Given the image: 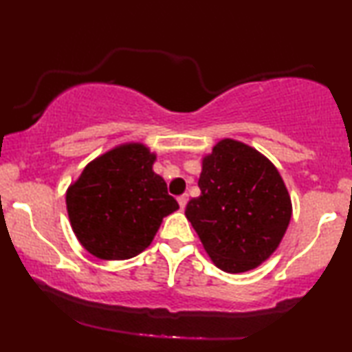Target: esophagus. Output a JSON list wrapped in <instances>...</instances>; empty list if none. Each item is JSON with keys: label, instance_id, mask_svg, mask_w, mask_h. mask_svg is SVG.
<instances>
[{"label": "esophagus", "instance_id": "34e87169", "mask_svg": "<svg viewBox=\"0 0 352 352\" xmlns=\"http://www.w3.org/2000/svg\"><path fill=\"white\" fill-rule=\"evenodd\" d=\"M187 201H189V195H187V194H182V195L177 197V204H179L181 210H184V208H186Z\"/></svg>", "mask_w": 352, "mask_h": 352}]
</instances>
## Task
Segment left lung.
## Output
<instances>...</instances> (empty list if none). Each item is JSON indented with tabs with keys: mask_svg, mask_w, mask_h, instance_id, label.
Listing matches in <instances>:
<instances>
[{
	"mask_svg": "<svg viewBox=\"0 0 352 352\" xmlns=\"http://www.w3.org/2000/svg\"><path fill=\"white\" fill-rule=\"evenodd\" d=\"M201 194L186 218L221 271L256 269L280 245L292 199L274 163L248 144L224 138L201 158Z\"/></svg>",
	"mask_w": 352,
	"mask_h": 352,
	"instance_id": "8db88e82",
	"label": "left lung"
}]
</instances>
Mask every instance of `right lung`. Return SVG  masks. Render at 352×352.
I'll return each instance as SVG.
<instances>
[{
    "label": "right lung",
    "mask_w": 352,
    "mask_h": 352,
    "mask_svg": "<svg viewBox=\"0 0 352 352\" xmlns=\"http://www.w3.org/2000/svg\"><path fill=\"white\" fill-rule=\"evenodd\" d=\"M157 153L124 142L91 160L67 189L70 226L86 252L122 261L152 243L165 216L179 208L152 170Z\"/></svg>",
    "instance_id": "add662e5"
}]
</instances>
